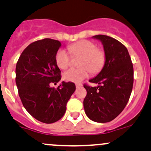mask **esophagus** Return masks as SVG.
<instances>
[{
    "label": "esophagus",
    "mask_w": 151,
    "mask_h": 151,
    "mask_svg": "<svg viewBox=\"0 0 151 151\" xmlns=\"http://www.w3.org/2000/svg\"><path fill=\"white\" fill-rule=\"evenodd\" d=\"M82 84H76V87L77 88H79V87H82Z\"/></svg>",
    "instance_id": "1"
}]
</instances>
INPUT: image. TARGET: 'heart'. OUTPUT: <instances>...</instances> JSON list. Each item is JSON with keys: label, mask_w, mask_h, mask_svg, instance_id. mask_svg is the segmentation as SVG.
Instances as JSON below:
<instances>
[{"label": "heart", "mask_w": 151, "mask_h": 151, "mask_svg": "<svg viewBox=\"0 0 151 151\" xmlns=\"http://www.w3.org/2000/svg\"><path fill=\"white\" fill-rule=\"evenodd\" d=\"M73 56H81L79 68H71L64 74V79L67 82H80L89 76V72L97 73L103 67L105 54L95 44L88 40H81L68 46ZM69 53L65 49H59L56 54V63L60 69H66L69 64Z\"/></svg>", "instance_id": "b5f03b06"}]
</instances>
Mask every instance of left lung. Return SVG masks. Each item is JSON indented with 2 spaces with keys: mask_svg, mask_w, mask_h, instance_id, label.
<instances>
[{
  "mask_svg": "<svg viewBox=\"0 0 151 151\" xmlns=\"http://www.w3.org/2000/svg\"><path fill=\"white\" fill-rule=\"evenodd\" d=\"M92 38L103 45L105 62L99 74L89 80L99 85H84V108L91 120L104 123L114 120L126 106L132 89L133 67L127 48L120 41L106 35Z\"/></svg>",
  "mask_w": 151,
  "mask_h": 151,
  "instance_id": "left-lung-1",
  "label": "left lung"
}]
</instances>
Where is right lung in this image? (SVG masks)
<instances>
[{"instance_id": "add662e5", "label": "right lung", "mask_w": 151, "mask_h": 151, "mask_svg": "<svg viewBox=\"0 0 151 151\" xmlns=\"http://www.w3.org/2000/svg\"><path fill=\"white\" fill-rule=\"evenodd\" d=\"M61 46L51 39L35 41L24 49L16 64V83L23 105L34 118L47 124L62 118L76 89L70 82H62L57 89L50 87L61 80L56 63Z\"/></svg>"}]
</instances>
